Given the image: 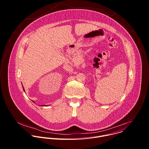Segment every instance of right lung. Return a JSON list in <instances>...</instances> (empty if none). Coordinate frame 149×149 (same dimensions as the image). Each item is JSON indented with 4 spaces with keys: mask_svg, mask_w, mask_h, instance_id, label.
<instances>
[{
    "mask_svg": "<svg viewBox=\"0 0 149 149\" xmlns=\"http://www.w3.org/2000/svg\"><path fill=\"white\" fill-rule=\"evenodd\" d=\"M22 87H23V91H24H24H24V88H23V86H22ZM33 102H34V103H35V102H34V101H33ZM46 106V105H45H45H42H42H41V106Z\"/></svg>",
    "mask_w": 149,
    "mask_h": 149,
    "instance_id": "1",
    "label": "right lung"
}]
</instances>
